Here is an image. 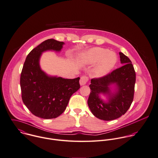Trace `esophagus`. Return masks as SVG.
<instances>
[{
	"instance_id": "34e87169",
	"label": "esophagus",
	"mask_w": 158,
	"mask_h": 158,
	"mask_svg": "<svg viewBox=\"0 0 158 158\" xmlns=\"http://www.w3.org/2000/svg\"><path fill=\"white\" fill-rule=\"evenodd\" d=\"M88 80H89V79H88V77H87V76H82V77H81V79H80V81H79L80 85H85L86 83H87V82L88 81Z\"/></svg>"
}]
</instances>
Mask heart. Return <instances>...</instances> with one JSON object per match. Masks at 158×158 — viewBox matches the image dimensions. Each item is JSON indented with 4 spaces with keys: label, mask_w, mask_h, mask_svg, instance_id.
Listing matches in <instances>:
<instances>
[{
    "label": "heart",
    "mask_w": 158,
    "mask_h": 158,
    "mask_svg": "<svg viewBox=\"0 0 158 158\" xmlns=\"http://www.w3.org/2000/svg\"><path fill=\"white\" fill-rule=\"evenodd\" d=\"M78 60L82 64L98 63L94 71V76L99 78L108 74L114 68L118 62V56L116 53L108 49L94 47L81 53Z\"/></svg>",
    "instance_id": "1"
}]
</instances>
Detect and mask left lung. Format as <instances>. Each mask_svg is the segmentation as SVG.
I'll list each match as a JSON object with an SVG mask.
<instances>
[{"mask_svg": "<svg viewBox=\"0 0 158 158\" xmlns=\"http://www.w3.org/2000/svg\"><path fill=\"white\" fill-rule=\"evenodd\" d=\"M119 55L123 66L103 77L91 79L89 85L88 106L92 113L102 120L119 118L133 102L135 72L131 60L122 52Z\"/></svg>", "mask_w": 158, "mask_h": 158, "instance_id": "obj_1", "label": "left lung"}]
</instances>
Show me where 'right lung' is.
Wrapping results in <instances>:
<instances>
[{
    "label": "right lung",
    "mask_w": 158,
    "mask_h": 158,
    "mask_svg": "<svg viewBox=\"0 0 158 158\" xmlns=\"http://www.w3.org/2000/svg\"><path fill=\"white\" fill-rule=\"evenodd\" d=\"M64 43L48 39L27 55L20 77L22 100L28 110L35 116L53 119L61 114L71 95L79 88L80 77L64 79L50 76L40 66L42 53L47 51L60 52Z\"/></svg>",
    "instance_id": "right-lung-1"
}]
</instances>
